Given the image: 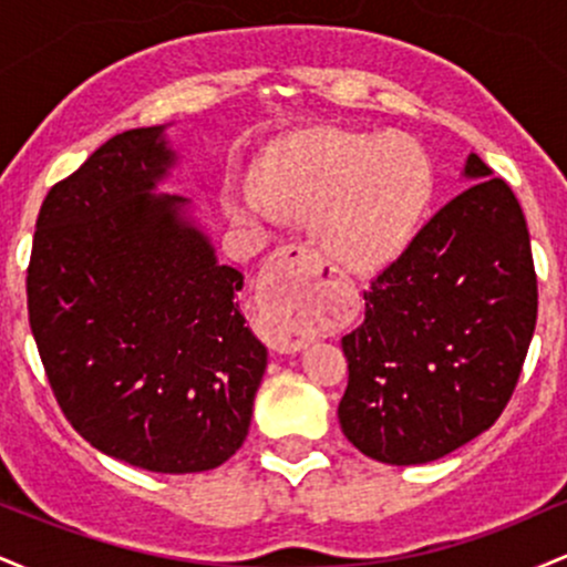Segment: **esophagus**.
Returning a JSON list of instances; mask_svg holds the SVG:
<instances>
[{
  "mask_svg": "<svg viewBox=\"0 0 567 567\" xmlns=\"http://www.w3.org/2000/svg\"><path fill=\"white\" fill-rule=\"evenodd\" d=\"M320 275L322 261L301 245L279 247L271 258V275L264 282L266 296H271V303L264 306V338L279 354H296L306 347L296 315L311 301Z\"/></svg>",
  "mask_w": 567,
  "mask_h": 567,
  "instance_id": "1",
  "label": "esophagus"
}]
</instances>
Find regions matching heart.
<instances>
[{
    "instance_id": "b5f03b06",
    "label": "heart",
    "mask_w": 567,
    "mask_h": 567,
    "mask_svg": "<svg viewBox=\"0 0 567 567\" xmlns=\"http://www.w3.org/2000/svg\"><path fill=\"white\" fill-rule=\"evenodd\" d=\"M432 167L405 135L317 127L277 141L256 181H234L226 207L237 220L275 210L311 218L324 256L370 269L392 261L419 231L432 199Z\"/></svg>"
}]
</instances>
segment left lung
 <instances>
[{
    "label": "left lung",
    "mask_w": 567,
    "mask_h": 567,
    "mask_svg": "<svg viewBox=\"0 0 567 567\" xmlns=\"http://www.w3.org/2000/svg\"><path fill=\"white\" fill-rule=\"evenodd\" d=\"M466 186L365 290L341 347L338 421L381 464L437 461L496 424L538 315L530 234L506 181L470 154Z\"/></svg>",
    "instance_id": "1"
}]
</instances>
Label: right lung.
Returning <instances> with one entry per match:
<instances>
[{
    "instance_id": "obj_1",
    "label": "right lung",
    "mask_w": 567,
    "mask_h": 567,
    "mask_svg": "<svg viewBox=\"0 0 567 567\" xmlns=\"http://www.w3.org/2000/svg\"><path fill=\"white\" fill-rule=\"evenodd\" d=\"M165 127L114 135L42 202L29 322L69 424L138 470L207 472L243 447L266 347L192 202L157 194Z\"/></svg>"
}]
</instances>
